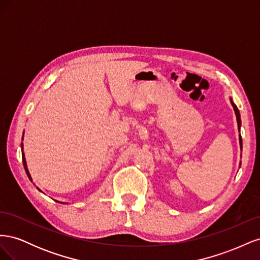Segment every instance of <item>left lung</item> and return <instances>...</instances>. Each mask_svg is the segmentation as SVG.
<instances>
[{
    "mask_svg": "<svg viewBox=\"0 0 260 260\" xmlns=\"http://www.w3.org/2000/svg\"><path fill=\"white\" fill-rule=\"evenodd\" d=\"M231 103H232V106L234 108V112H235V115H237V120H238V125H239V130H240V127H241V116H240V112H239V108L237 107V105H235L232 100H231ZM240 144H241V148H242V137L240 135Z\"/></svg>",
    "mask_w": 260,
    "mask_h": 260,
    "instance_id": "obj_1",
    "label": "left lung"
}]
</instances>
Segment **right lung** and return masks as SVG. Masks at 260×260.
<instances>
[{"label":"right lung","instance_id":"add662e5","mask_svg":"<svg viewBox=\"0 0 260 260\" xmlns=\"http://www.w3.org/2000/svg\"><path fill=\"white\" fill-rule=\"evenodd\" d=\"M21 149H22V143H21ZM22 164H23V167H25L26 172H27V176H28V178L31 180V177H30V175H29V171H28V168H27V164H26V159H25V155H23V153H22Z\"/></svg>","mask_w":260,"mask_h":260}]
</instances>
